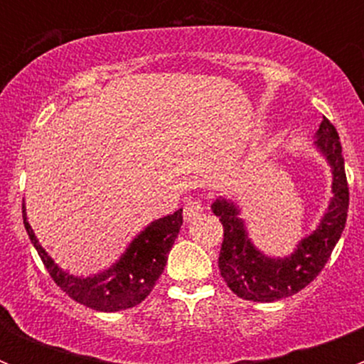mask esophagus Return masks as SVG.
Returning a JSON list of instances; mask_svg holds the SVG:
<instances>
[{
	"label": "esophagus",
	"mask_w": 364,
	"mask_h": 364,
	"mask_svg": "<svg viewBox=\"0 0 364 364\" xmlns=\"http://www.w3.org/2000/svg\"><path fill=\"white\" fill-rule=\"evenodd\" d=\"M202 204L198 200H193V202H188V204L184 205V218L186 220H193L195 217H198V215L202 213Z\"/></svg>",
	"instance_id": "esophagus-1"
}]
</instances>
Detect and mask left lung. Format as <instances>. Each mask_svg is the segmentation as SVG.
Here are the masks:
<instances>
[{
  "instance_id": "1",
  "label": "left lung",
  "mask_w": 364,
  "mask_h": 364,
  "mask_svg": "<svg viewBox=\"0 0 364 364\" xmlns=\"http://www.w3.org/2000/svg\"><path fill=\"white\" fill-rule=\"evenodd\" d=\"M315 138V146L332 167L333 197L319 226L297 244L291 255L273 259L253 246L246 224L239 217V205L235 202L217 198L211 205L224 228L218 269L230 290L240 299L273 302L297 294L319 275L341 239L350 200L343 147L336 127L324 117Z\"/></svg>"
}]
</instances>
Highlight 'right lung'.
Instances as JSON below:
<instances>
[{"label":"right lung","instance_id":"add662e5","mask_svg":"<svg viewBox=\"0 0 364 364\" xmlns=\"http://www.w3.org/2000/svg\"><path fill=\"white\" fill-rule=\"evenodd\" d=\"M23 224L53 281L73 301L96 311H120L140 304L153 291L167 262V253L171 252L182 226V210L151 222L131 240L127 250L111 268L89 277L70 275L50 259L28 224L25 204Z\"/></svg>","mask_w":364,"mask_h":364}]
</instances>
